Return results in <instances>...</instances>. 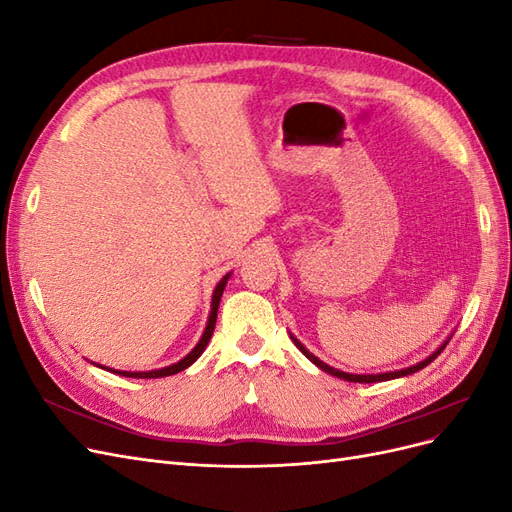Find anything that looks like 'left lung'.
<instances>
[{
  "mask_svg": "<svg viewBox=\"0 0 512 512\" xmlns=\"http://www.w3.org/2000/svg\"><path fill=\"white\" fill-rule=\"evenodd\" d=\"M453 335H448L444 342L433 350L427 359H423V361H418L416 365H410V367H404V369H397V371H382V374H348V371H342V369H335V367H331V365H327L324 361H320L318 356H314L312 352H309L297 337H294L292 333H290V339L294 342V346H297L309 361H312L316 367H320L322 371H327V374H331V376H335V378H342V380H348V382H365V384H369V382H384V380H395V378H404V376H410V374H416L418 369H423V367H427L433 359H438V354L446 348V344H448V339H451Z\"/></svg>",
  "mask_w": 512,
  "mask_h": 512,
  "instance_id": "obj_1",
  "label": "left lung"
}]
</instances>
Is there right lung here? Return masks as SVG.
<instances>
[{
    "mask_svg": "<svg viewBox=\"0 0 512 512\" xmlns=\"http://www.w3.org/2000/svg\"><path fill=\"white\" fill-rule=\"evenodd\" d=\"M228 277L230 273H226L222 280L218 282V286H215L213 290V297H211V312H209V320H207V327L203 331V335H200L198 344L192 348V352H188L183 356L181 361L168 365V367H162V369H151V371H121V369H111V367H104V365H98L106 371H113V374H119V376H126V378H164V376H173V374H179V371L188 369L200 354L205 352L209 339L213 335V329H215V320H218V307H220V301H222V294H224V288L228 284Z\"/></svg>",
    "mask_w": 512,
    "mask_h": 512,
    "instance_id": "right-lung-1",
    "label": "right lung"
}]
</instances>
